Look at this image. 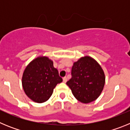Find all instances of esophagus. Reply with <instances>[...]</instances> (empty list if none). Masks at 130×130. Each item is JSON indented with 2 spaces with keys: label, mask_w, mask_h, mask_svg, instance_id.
<instances>
[{
  "label": "esophagus",
  "mask_w": 130,
  "mask_h": 130,
  "mask_svg": "<svg viewBox=\"0 0 130 130\" xmlns=\"http://www.w3.org/2000/svg\"><path fill=\"white\" fill-rule=\"evenodd\" d=\"M67 80H68V79L66 77H63V82L64 83H66Z\"/></svg>",
  "instance_id": "34e87169"
}]
</instances>
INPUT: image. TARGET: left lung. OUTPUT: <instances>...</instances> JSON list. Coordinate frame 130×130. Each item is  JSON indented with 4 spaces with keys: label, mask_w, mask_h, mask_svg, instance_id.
<instances>
[{
    "label": "left lung",
    "mask_w": 130,
    "mask_h": 130,
    "mask_svg": "<svg viewBox=\"0 0 130 130\" xmlns=\"http://www.w3.org/2000/svg\"><path fill=\"white\" fill-rule=\"evenodd\" d=\"M105 82V73L99 63L90 56H85L73 62L72 78L66 85L78 101L89 104L99 97Z\"/></svg>",
    "instance_id": "8db88e82"
}]
</instances>
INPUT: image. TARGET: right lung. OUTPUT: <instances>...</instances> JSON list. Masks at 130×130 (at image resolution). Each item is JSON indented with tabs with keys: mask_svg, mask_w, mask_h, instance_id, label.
I'll list each match as a JSON object with an SVG mask.
<instances>
[{
	"mask_svg": "<svg viewBox=\"0 0 130 130\" xmlns=\"http://www.w3.org/2000/svg\"><path fill=\"white\" fill-rule=\"evenodd\" d=\"M62 81L53 61L45 56H39L26 66L22 76V86L26 95L36 103L49 99L54 88Z\"/></svg>",
	"mask_w": 130,
	"mask_h": 130,
	"instance_id": "right-lung-1",
	"label": "right lung"
}]
</instances>
